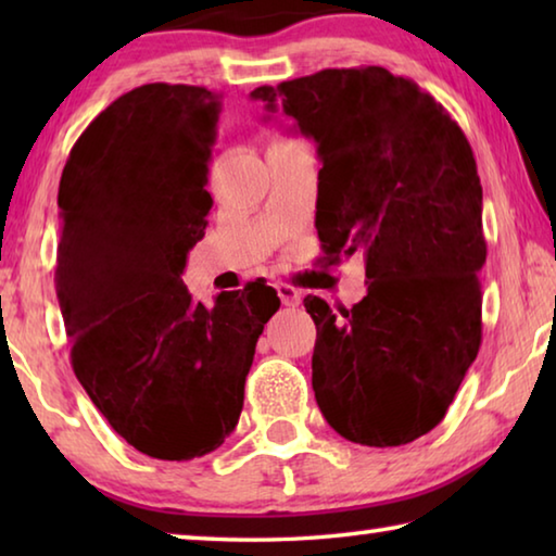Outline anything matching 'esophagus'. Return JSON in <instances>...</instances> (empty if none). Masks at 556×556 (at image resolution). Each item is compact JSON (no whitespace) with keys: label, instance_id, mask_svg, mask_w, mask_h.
<instances>
[{"label":"esophagus","instance_id":"1","mask_svg":"<svg viewBox=\"0 0 556 556\" xmlns=\"http://www.w3.org/2000/svg\"><path fill=\"white\" fill-rule=\"evenodd\" d=\"M275 289H277V294H279L281 304H285V306H299L301 304V291L296 287L287 285V281H277Z\"/></svg>","mask_w":556,"mask_h":556}]
</instances>
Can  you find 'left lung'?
I'll list each match as a JSON object with an SVG mask.
<instances>
[{"instance_id": "8db88e82", "label": "left lung", "mask_w": 556, "mask_h": 556, "mask_svg": "<svg viewBox=\"0 0 556 556\" xmlns=\"http://www.w3.org/2000/svg\"><path fill=\"white\" fill-rule=\"evenodd\" d=\"M316 142V230L328 262L361 250L368 296L316 324L312 384L338 434L400 446L434 429L481 348L483 188L464 131L380 65L250 92Z\"/></svg>"}]
</instances>
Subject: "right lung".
I'll return each instance as SVG.
<instances>
[{
  "label": "right lung",
  "instance_id": "right-lung-1",
  "mask_svg": "<svg viewBox=\"0 0 556 556\" xmlns=\"http://www.w3.org/2000/svg\"><path fill=\"white\" fill-rule=\"evenodd\" d=\"M218 115L205 88L129 90L78 137L59 186L55 291L75 378L129 446L162 460L205 456L232 434L279 308L260 279L213 306L181 281L213 208Z\"/></svg>",
  "mask_w": 556,
  "mask_h": 556
}]
</instances>
